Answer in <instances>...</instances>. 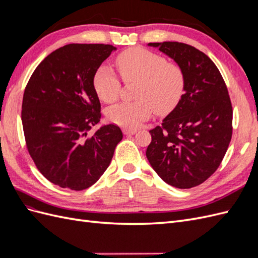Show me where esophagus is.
<instances>
[{
    "label": "esophagus",
    "mask_w": 258,
    "mask_h": 258,
    "mask_svg": "<svg viewBox=\"0 0 258 258\" xmlns=\"http://www.w3.org/2000/svg\"><path fill=\"white\" fill-rule=\"evenodd\" d=\"M122 132H123V135H126V136H132V135L137 134L138 130L137 129H130V128H123Z\"/></svg>",
    "instance_id": "obj_1"
}]
</instances>
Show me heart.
Segmentation results:
<instances>
[{
  "label": "heart",
  "mask_w": 258,
  "mask_h": 258,
  "mask_svg": "<svg viewBox=\"0 0 258 258\" xmlns=\"http://www.w3.org/2000/svg\"><path fill=\"white\" fill-rule=\"evenodd\" d=\"M117 68L124 82H139L137 102H123L112 106L107 117L113 123L124 128H138L156 113L166 114L173 110L181 99L185 77L177 64L144 48H130L116 59ZM93 87L101 100L112 103L120 91V82L114 70L101 66L93 77Z\"/></svg>",
  "instance_id": "1"
}]
</instances>
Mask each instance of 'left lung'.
<instances>
[{
    "instance_id": "obj_1",
    "label": "left lung",
    "mask_w": 258,
    "mask_h": 258,
    "mask_svg": "<svg viewBox=\"0 0 258 258\" xmlns=\"http://www.w3.org/2000/svg\"><path fill=\"white\" fill-rule=\"evenodd\" d=\"M182 69L184 95L151 130L146 157L162 181L186 189L212 175L227 152L232 107L223 77L206 53L178 42L148 43Z\"/></svg>"
}]
</instances>
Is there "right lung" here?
Listing matches in <instances>:
<instances>
[{
    "label": "right lung",
    "mask_w": 258,
    "mask_h": 258,
    "mask_svg": "<svg viewBox=\"0 0 258 258\" xmlns=\"http://www.w3.org/2000/svg\"><path fill=\"white\" fill-rule=\"evenodd\" d=\"M116 47L104 44H69L48 54L27 85L21 120L31 157L54 185L83 190L110 166L122 132L100 123V101L93 77Z\"/></svg>",
    "instance_id": "1"
}]
</instances>
